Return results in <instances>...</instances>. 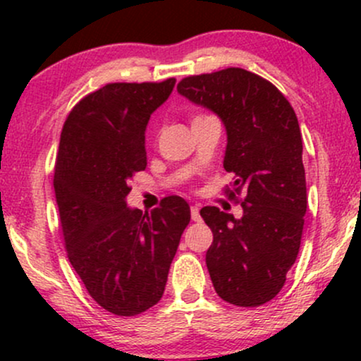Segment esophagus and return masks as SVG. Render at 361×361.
I'll return each instance as SVG.
<instances>
[{
	"label": "esophagus",
	"instance_id": "esophagus-1",
	"mask_svg": "<svg viewBox=\"0 0 361 361\" xmlns=\"http://www.w3.org/2000/svg\"><path fill=\"white\" fill-rule=\"evenodd\" d=\"M190 212H192V221H195V222L200 221V207H198V205H192V209H190Z\"/></svg>",
	"mask_w": 361,
	"mask_h": 361
}]
</instances>
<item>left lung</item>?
Returning a JSON list of instances; mask_svg holds the SVG:
<instances>
[{"instance_id":"left-lung-1","label":"left lung","mask_w":361,"mask_h":361,"mask_svg":"<svg viewBox=\"0 0 361 361\" xmlns=\"http://www.w3.org/2000/svg\"><path fill=\"white\" fill-rule=\"evenodd\" d=\"M178 93L222 120L224 169L235 178L227 195L246 193L241 219L200 210L214 234L205 261L215 292L239 307L267 304L295 263L307 210L295 111L276 86L241 68L188 76Z\"/></svg>"}]
</instances>
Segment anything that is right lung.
<instances>
[{
    "label": "right lung",
    "mask_w": 361,
    "mask_h": 361,
    "mask_svg": "<svg viewBox=\"0 0 361 361\" xmlns=\"http://www.w3.org/2000/svg\"><path fill=\"white\" fill-rule=\"evenodd\" d=\"M175 82H110L76 103L61 132L54 190L66 251L90 295L115 316L161 300L190 222L176 195L146 214L126 202L132 176L147 166L149 118Z\"/></svg>",
    "instance_id": "1"
}]
</instances>
